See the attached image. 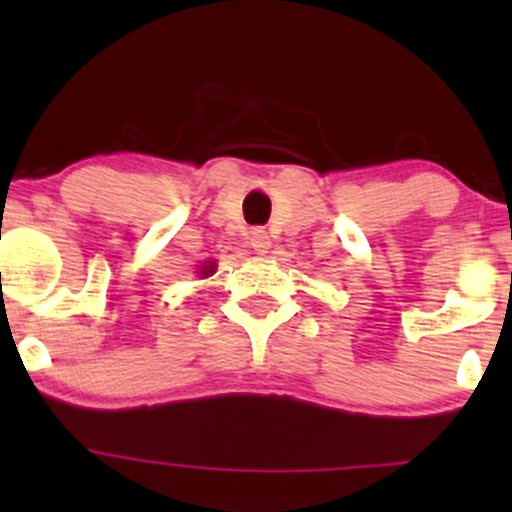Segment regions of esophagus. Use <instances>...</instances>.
I'll return each instance as SVG.
<instances>
[{"label":"esophagus","instance_id":"34e87169","mask_svg":"<svg viewBox=\"0 0 512 512\" xmlns=\"http://www.w3.org/2000/svg\"><path fill=\"white\" fill-rule=\"evenodd\" d=\"M248 240H250V248L255 250V252H267L269 245H272V240H269L267 231H264V228H252Z\"/></svg>","mask_w":512,"mask_h":512}]
</instances>
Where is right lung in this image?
<instances>
[{
	"mask_svg": "<svg viewBox=\"0 0 512 512\" xmlns=\"http://www.w3.org/2000/svg\"><path fill=\"white\" fill-rule=\"evenodd\" d=\"M211 267H214V264H211ZM211 267H209V269H211ZM204 274H207V272H204Z\"/></svg>",
	"mask_w": 512,
	"mask_h": 512,
	"instance_id": "add662e5",
	"label": "right lung"
}]
</instances>
